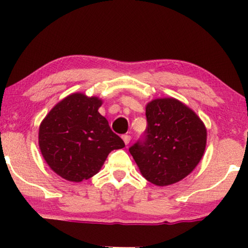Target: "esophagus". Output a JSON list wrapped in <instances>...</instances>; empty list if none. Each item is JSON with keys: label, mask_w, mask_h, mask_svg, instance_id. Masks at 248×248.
<instances>
[{"label": "esophagus", "mask_w": 248, "mask_h": 248, "mask_svg": "<svg viewBox=\"0 0 248 248\" xmlns=\"http://www.w3.org/2000/svg\"><path fill=\"white\" fill-rule=\"evenodd\" d=\"M122 139H123L124 143L126 144V145H127L128 143H130V141H131V137H130V135H128V134H124L123 137H122Z\"/></svg>", "instance_id": "esophagus-1"}]
</instances>
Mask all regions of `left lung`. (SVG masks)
I'll return each instance as SVG.
<instances>
[{"mask_svg":"<svg viewBox=\"0 0 248 248\" xmlns=\"http://www.w3.org/2000/svg\"><path fill=\"white\" fill-rule=\"evenodd\" d=\"M143 142L130 148L143 177L157 186L175 184L194 170L204 155L206 127L176 98H157L145 106Z\"/></svg>","mask_w":248,"mask_h":248,"instance_id":"left-lung-1","label":"left lung"}]
</instances>
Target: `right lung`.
<instances>
[{
  "instance_id": "add662e5",
  "label": "right lung",
  "mask_w": 248,
  "mask_h": 248,
  "mask_svg": "<svg viewBox=\"0 0 248 248\" xmlns=\"http://www.w3.org/2000/svg\"><path fill=\"white\" fill-rule=\"evenodd\" d=\"M103 100L74 93L59 101L40 123L38 144L49 168L69 182L96 175L110 151L125 147L99 114Z\"/></svg>"
}]
</instances>
